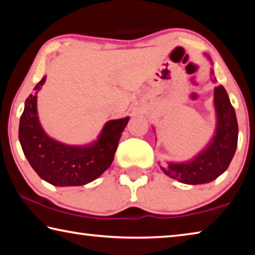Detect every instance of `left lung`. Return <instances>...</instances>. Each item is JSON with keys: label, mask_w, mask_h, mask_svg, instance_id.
<instances>
[{"label": "left lung", "mask_w": 255, "mask_h": 255, "mask_svg": "<svg viewBox=\"0 0 255 255\" xmlns=\"http://www.w3.org/2000/svg\"><path fill=\"white\" fill-rule=\"evenodd\" d=\"M211 75H214V71H211ZM213 81L216 82V79ZM214 102L217 127L213 140L192 161L161 165V170L170 178L185 184L208 183L217 179L230 166L237 147L239 125L234 108L223 85L215 88Z\"/></svg>", "instance_id": "obj_1"}]
</instances>
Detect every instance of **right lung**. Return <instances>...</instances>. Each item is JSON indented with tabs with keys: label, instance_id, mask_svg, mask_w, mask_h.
I'll list each match as a JSON object with an SVG mask.
<instances>
[{
	"label": "right lung",
	"instance_id": "right-lung-1",
	"mask_svg": "<svg viewBox=\"0 0 255 255\" xmlns=\"http://www.w3.org/2000/svg\"><path fill=\"white\" fill-rule=\"evenodd\" d=\"M46 76L34 86L24 103L19 125V140L30 165L42 180L57 185H83L98 179L114 161L122 132L129 117L108 122L98 140L88 146H70L46 135L38 120L37 92Z\"/></svg>",
	"mask_w": 255,
	"mask_h": 255
}]
</instances>
